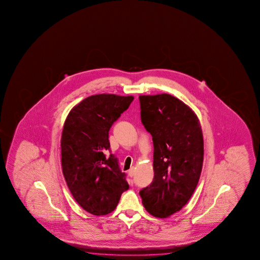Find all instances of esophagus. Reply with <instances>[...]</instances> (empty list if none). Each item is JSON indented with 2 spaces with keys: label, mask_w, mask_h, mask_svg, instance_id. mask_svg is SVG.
I'll return each instance as SVG.
<instances>
[{
  "label": "esophagus",
  "mask_w": 260,
  "mask_h": 260,
  "mask_svg": "<svg viewBox=\"0 0 260 260\" xmlns=\"http://www.w3.org/2000/svg\"><path fill=\"white\" fill-rule=\"evenodd\" d=\"M135 168H132L129 169V171H128V176H130V177H133V176H135Z\"/></svg>",
  "instance_id": "obj_1"
}]
</instances>
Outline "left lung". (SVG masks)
Instances as JSON below:
<instances>
[{
    "label": "left lung",
    "mask_w": 260,
    "mask_h": 260,
    "mask_svg": "<svg viewBox=\"0 0 260 260\" xmlns=\"http://www.w3.org/2000/svg\"><path fill=\"white\" fill-rule=\"evenodd\" d=\"M141 121L154 143V180L140 191L152 216L166 218L188 202L202 171L204 141L198 116L168 93L140 95Z\"/></svg>",
    "instance_id": "8db88e82"
}]
</instances>
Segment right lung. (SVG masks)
<instances>
[{
    "mask_svg": "<svg viewBox=\"0 0 260 260\" xmlns=\"http://www.w3.org/2000/svg\"><path fill=\"white\" fill-rule=\"evenodd\" d=\"M133 96L101 93L87 97L70 111L61 139L62 169L75 201L94 216L114 211L129 188L110 150L109 130L127 110Z\"/></svg>",
    "mask_w": 260,
    "mask_h": 260,
    "instance_id": "obj_1",
    "label": "right lung"
}]
</instances>
